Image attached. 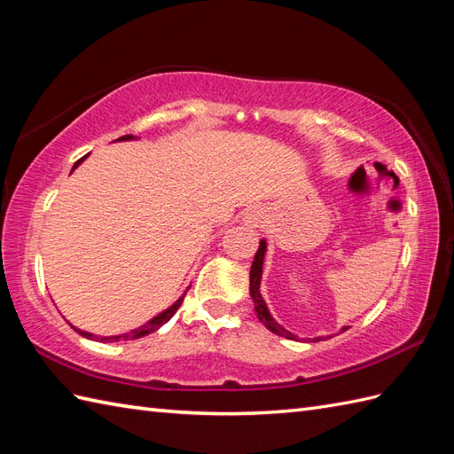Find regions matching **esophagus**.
I'll return each instance as SVG.
<instances>
[{"label": "esophagus", "instance_id": "esophagus-1", "mask_svg": "<svg viewBox=\"0 0 454 454\" xmlns=\"http://www.w3.org/2000/svg\"><path fill=\"white\" fill-rule=\"evenodd\" d=\"M243 221L245 223L248 225V227H260V223L262 221H264V211H262L260 207H248L247 211H245V217H243Z\"/></svg>", "mask_w": 454, "mask_h": 454}]
</instances>
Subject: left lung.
Wrapping results in <instances>:
<instances>
[{
	"label": "left lung",
	"mask_w": 454,
	"mask_h": 454,
	"mask_svg": "<svg viewBox=\"0 0 454 454\" xmlns=\"http://www.w3.org/2000/svg\"><path fill=\"white\" fill-rule=\"evenodd\" d=\"M264 253H266V243H264V240H260V248H258V253L254 256L253 268H250V297H253V301H254V310H256V315H258L262 325H264L268 330H271L274 334L284 336L287 340H295V334H291L289 330H286L284 326H279L278 322L271 318L270 310L264 303V299H262V295H260V278H262V264H264ZM318 340H322V338H315V341H318Z\"/></svg>",
	"instance_id": "left-lung-1"
}]
</instances>
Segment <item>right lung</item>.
Returning a JSON list of instances; mask_svg holds the SVG:
<instances>
[{
	"label": "right lung",
	"mask_w": 454,
	"mask_h": 454,
	"mask_svg": "<svg viewBox=\"0 0 454 454\" xmlns=\"http://www.w3.org/2000/svg\"><path fill=\"white\" fill-rule=\"evenodd\" d=\"M134 136H122V137H118V139H132ZM85 157H82V159H79L77 160V163L74 165V168L79 165V163H82V160H83ZM183 301L184 299H178L176 301V303L173 305V307H168L165 312H160V315H157L153 320H149L147 322V325H144V326H139L137 330H132V332H128V334H122V336H113V338H97V336H93V334H89V332H82V330H77L79 332V334H82V336H85V338H90V340H100V341H120V340H137V338H144V336H147V334H151V332H155V330H159L160 326H163L165 325V322H168L170 318H173V315H175V312L178 310V307L180 305H183Z\"/></svg>",
	"instance_id": "1"
}]
</instances>
